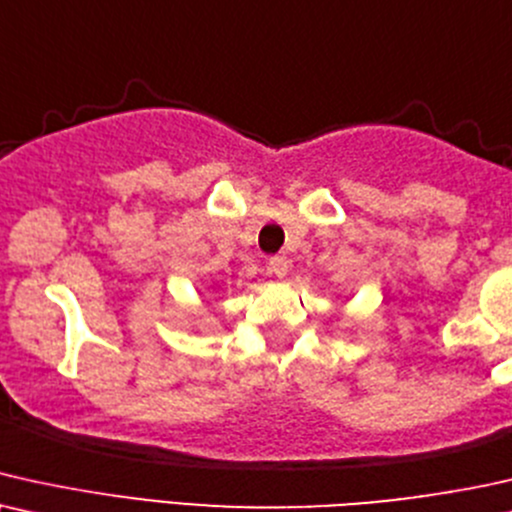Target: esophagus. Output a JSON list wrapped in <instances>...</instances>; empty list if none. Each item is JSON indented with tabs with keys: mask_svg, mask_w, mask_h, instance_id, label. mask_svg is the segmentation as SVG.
I'll return each mask as SVG.
<instances>
[{
	"mask_svg": "<svg viewBox=\"0 0 512 512\" xmlns=\"http://www.w3.org/2000/svg\"><path fill=\"white\" fill-rule=\"evenodd\" d=\"M269 269L274 271L276 276H285L288 274V257L285 255H274V257H269Z\"/></svg>",
	"mask_w": 512,
	"mask_h": 512,
	"instance_id": "esophagus-1",
	"label": "esophagus"
}]
</instances>
